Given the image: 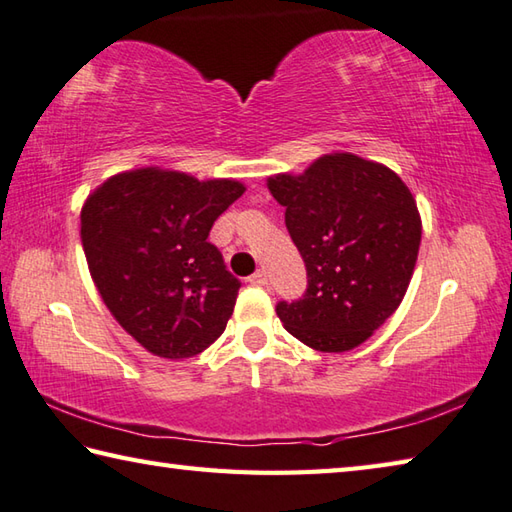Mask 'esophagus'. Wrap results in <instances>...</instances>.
Segmentation results:
<instances>
[{
	"label": "esophagus",
	"instance_id": "1",
	"mask_svg": "<svg viewBox=\"0 0 512 512\" xmlns=\"http://www.w3.org/2000/svg\"><path fill=\"white\" fill-rule=\"evenodd\" d=\"M249 283H252V285H267V274H265V269H258L256 274L249 276Z\"/></svg>",
	"mask_w": 512,
	"mask_h": 512
}]
</instances>
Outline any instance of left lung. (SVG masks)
I'll return each instance as SVG.
<instances>
[{"label": "left lung", "mask_w": 512, "mask_h": 512, "mask_svg": "<svg viewBox=\"0 0 512 512\" xmlns=\"http://www.w3.org/2000/svg\"><path fill=\"white\" fill-rule=\"evenodd\" d=\"M307 269L298 301H281L285 330L318 352L368 341L406 296L421 245L410 189L354 153L318 158L301 176L267 180Z\"/></svg>", "instance_id": "obj_1"}]
</instances>
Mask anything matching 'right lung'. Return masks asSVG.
Listing matches in <instances>:
<instances>
[{"mask_svg":"<svg viewBox=\"0 0 512 512\" xmlns=\"http://www.w3.org/2000/svg\"><path fill=\"white\" fill-rule=\"evenodd\" d=\"M243 191L236 180L147 167L118 173L86 198L82 247L93 283L151 354L187 359L225 332L240 281L207 238Z\"/></svg>","mask_w":512,"mask_h":512,"instance_id":"1","label":"right lung"}]
</instances>
